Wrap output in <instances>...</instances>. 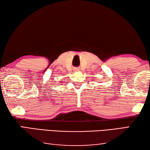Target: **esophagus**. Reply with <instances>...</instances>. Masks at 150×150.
<instances>
[{"label":"esophagus","instance_id":"34e87169","mask_svg":"<svg viewBox=\"0 0 150 150\" xmlns=\"http://www.w3.org/2000/svg\"><path fill=\"white\" fill-rule=\"evenodd\" d=\"M79 68H77V67H76V68H75V69H74V70L76 71H79Z\"/></svg>","mask_w":150,"mask_h":150}]
</instances>
